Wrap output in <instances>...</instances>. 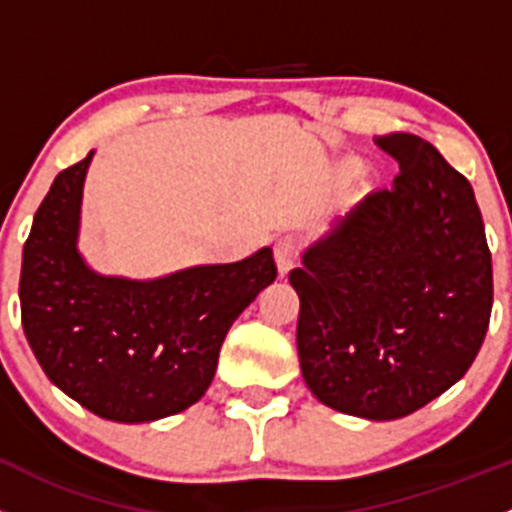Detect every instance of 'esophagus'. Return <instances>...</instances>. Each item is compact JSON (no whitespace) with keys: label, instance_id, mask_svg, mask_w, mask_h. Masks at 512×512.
Wrapping results in <instances>:
<instances>
[{"label":"esophagus","instance_id":"34e87169","mask_svg":"<svg viewBox=\"0 0 512 512\" xmlns=\"http://www.w3.org/2000/svg\"><path fill=\"white\" fill-rule=\"evenodd\" d=\"M300 252H302V240L297 235H285L277 240L275 260H277V267H280L282 275H285V272L295 265L297 257H300Z\"/></svg>","mask_w":512,"mask_h":512}]
</instances>
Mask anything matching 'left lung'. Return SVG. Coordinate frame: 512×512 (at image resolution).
<instances>
[{"instance_id":"left-lung-1","label":"left lung","mask_w":512,"mask_h":512,"mask_svg":"<svg viewBox=\"0 0 512 512\" xmlns=\"http://www.w3.org/2000/svg\"><path fill=\"white\" fill-rule=\"evenodd\" d=\"M393 187L370 192L290 272L297 355L320 403L370 420L428 405L468 372L493 310L473 187L423 137L395 132Z\"/></svg>"}]
</instances>
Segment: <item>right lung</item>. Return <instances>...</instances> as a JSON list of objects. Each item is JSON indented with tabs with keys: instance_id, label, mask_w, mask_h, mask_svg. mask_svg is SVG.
Listing matches in <instances>:
<instances>
[{
	"instance_id": "obj_1",
	"label": "right lung",
	"mask_w": 512,
	"mask_h": 512,
	"mask_svg": "<svg viewBox=\"0 0 512 512\" xmlns=\"http://www.w3.org/2000/svg\"><path fill=\"white\" fill-rule=\"evenodd\" d=\"M92 152L54 177L24 242L22 327L39 365L82 408L150 423L210 388L227 330L277 277L272 250L165 280L94 275L77 252L79 202Z\"/></svg>"
}]
</instances>
